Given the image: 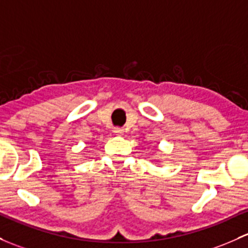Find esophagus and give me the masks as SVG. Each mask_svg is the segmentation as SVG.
Instances as JSON below:
<instances>
[{
  "instance_id": "esophagus-1",
  "label": "esophagus",
  "mask_w": 248,
  "mask_h": 248,
  "mask_svg": "<svg viewBox=\"0 0 248 248\" xmlns=\"http://www.w3.org/2000/svg\"><path fill=\"white\" fill-rule=\"evenodd\" d=\"M114 133H115L116 135H122L124 134V129L120 128V127H116V128H114Z\"/></svg>"
}]
</instances>
